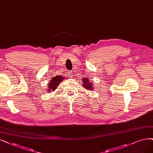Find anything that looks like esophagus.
Masks as SVG:
<instances>
[{"label": "esophagus", "mask_w": 153, "mask_h": 153, "mask_svg": "<svg viewBox=\"0 0 153 153\" xmlns=\"http://www.w3.org/2000/svg\"><path fill=\"white\" fill-rule=\"evenodd\" d=\"M74 71H69V72H68V75L69 76V77H73L74 76Z\"/></svg>", "instance_id": "34e87169"}]
</instances>
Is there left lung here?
<instances>
[{
	"mask_svg": "<svg viewBox=\"0 0 153 153\" xmlns=\"http://www.w3.org/2000/svg\"><path fill=\"white\" fill-rule=\"evenodd\" d=\"M83 82V86L85 89H87L88 90H91V91H93V88H94V85L93 84V83H91V82H90L89 80L88 79V78L85 77L82 79V81Z\"/></svg>",
	"mask_w": 153,
	"mask_h": 153,
	"instance_id": "obj_1",
	"label": "left lung"
}]
</instances>
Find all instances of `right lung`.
<instances>
[{
    "instance_id": "right-lung-1",
    "label": "right lung",
    "mask_w": 153,
    "mask_h": 153,
    "mask_svg": "<svg viewBox=\"0 0 153 153\" xmlns=\"http://www.w3.org/2000/svg\"><path fill=\"white\" fill-rule=\"evenodd\" d=\"M64 77H62L60 76L54 77L52 80H51L50 82L49 83L48 86V91H54L57 88L58 86L60 84V82L63 81Z\"/></svg>"
}]
</instances>
